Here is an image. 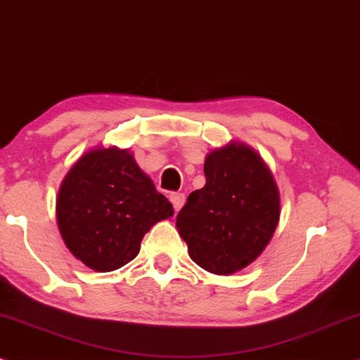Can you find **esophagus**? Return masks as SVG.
<instances>
[{
  "label": "esophagus",
  "mask_w": 360,
  "mask_h": 360,
  "mask_svg": "<svg viewBox=\"0 0 360 360\" xmlns=\"http://www.w3.org/2000/svg\"><path fill=\"white\" fill-rule=\"evenodd\" d=\"M169 199H171L172 206H174V211H179V210H181V206L184 205L186 196H184L183 193H172L171 196H169Z\"/></svg>",
  "instance_id": "34e87169"
}]
</instances>
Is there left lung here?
Masks as SVG:
<instances>
[{"instance_id":"1","label":"left lung","mask_w":360,"mask_h":360,"mask_svg":"<svg viewBox=\"0 0 360 360\" xmlns=\"http://www.w3.org/2000/svg\"><path fill=\"white\" fill-rule=\"evenodd\" d=\"M205 188L196 189L176 218L196 265L229 275L259 257L274 236L280 196L257 153L229 144L207 154Z\"/></svg>"}]
</instances>
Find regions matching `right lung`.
Masks as SVG:
<instances>
[{
	"label": "right lung",
	"mask_w": 360,
	"mask_h": 360,
	"mask_svg": "<svg viewBox=\"0 0 360 360\" xmlns=\"http://www.w3.org/2000/svg\"><path fill=\"white\" fill-rule=\"evenodd\" d=\"M174 214L166 196L127 150L97 149L65 176L56 221L68 250L86 266L112 271L137 257L142 238Z\"/></svg>",
	"instance_id": "add662e5"
}]
</instances>
